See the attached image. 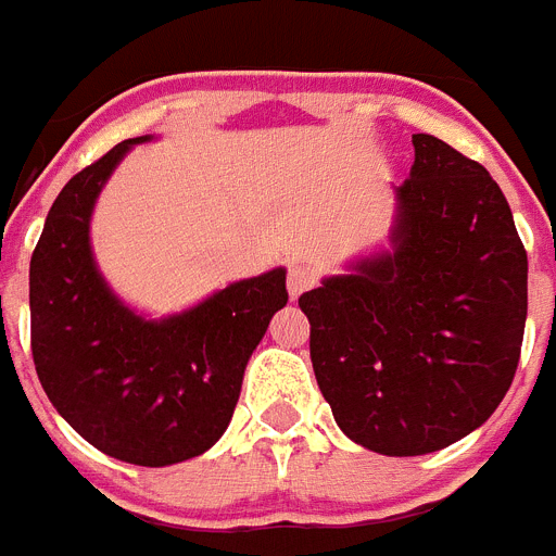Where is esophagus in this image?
Here are the masks:
<instances>
[{"instance_id":"1","label":"esophagus","mask_w":556,"mask_h":556,"mask_svg":"<svg viewBox=\"0 0 556 556\" xmlns=\"http://www.w3.org/2000/svg\"><path fill=\"white\" fill-rule=\"evenodd\" d=\"M317 283V275H314V269L308 267H289V275H287V287H289V294L292 298H301L303 292H308V289Z\"/></svg>"}]
</instances>
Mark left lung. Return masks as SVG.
Returning <instances> with one entry per match:
<instances>
[{"label":"left lung","mask_w":556,"mask_h":556,"mask_svg":"<svg viewBox=\"0 0 556 556\" xmlns=\"http://www.w3.org/2000/svg\"><path fill=\"white\" fill-rule=\"evenodd\" d=\"M395 186L390 248L301 294L333 420L384 456L448 448L507 395L527 326V250L490 172L429 132Z\"/></svg>","instance_id":"1"}]
</instances>
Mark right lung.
<instances>
[{"mask_svg":"<svg viewBox=\"0 0 556 556\" xmlns=\"http://www.w3.org/2000/svg\"><path fill=\"white\" fill-rule=\"evenodd\" d=\"M127 139L63 186L29 262L33 362L58 415L113 459L164 468L200 456L233 417L244 367L287 306V269L228 283L150 320L108 287L91 214Z\"/></svg>","mask_w":556,"mask_h":556,"instance_id":"right-lung-1","label":"right lung"}]
</instances>
